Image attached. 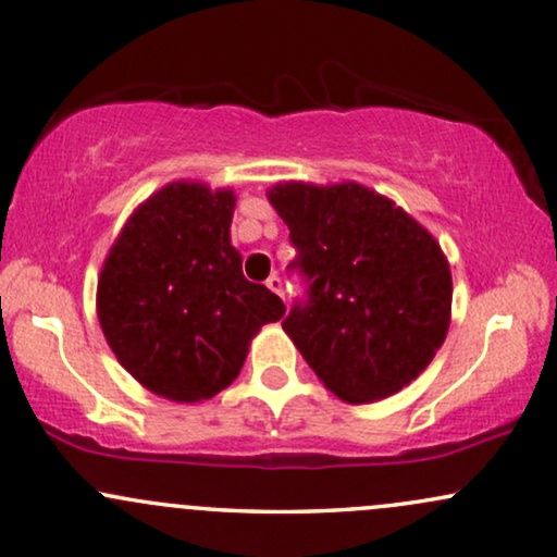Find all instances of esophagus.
<instances>
[{
	"instance_id": "obj_1",
	"label": "esophagus",
	"mask_w": 557,
	"mask_h": 557,
	"mask_svg": "<svg viewBox=\"0 0 557 557\" xmlns=\"http://www.w3.org/2000/svg\"><path fill=\"white\" fill-rule=\"evenodd\" d=\"M268 287L272 289V293L275 295H280V297H285V287H282V280L277 277V275H272L270 280H268Z\"/></svg>"
}]
</instances>
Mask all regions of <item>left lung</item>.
Returning <instances> with one entry per match:
<instances>
[{
    "mask_svg": "<svg viewBox=\"0 0 557 557\" xmlns=\"http://www.w3.org/2000/svg\"><path fill=\"white\" fill-rule=\"evenodd\" d=\"M268 197L297 252L287 270L308 285L282 320L308 366L348 404L409 386L449 331L451 272L438 242L356 182H287Z\"/></svg>",
    "mask_w": 557,
    "mask_h": 557,
    "instance_id": "8db88e82",
    "label": "left lung"
}]
</instances>
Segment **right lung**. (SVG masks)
<instances>
[{"instance_id": "1", "label": "right lung", "mask_w": 557, "mask_h": 557, "mask_svg": "<svg viewBox=\"0 0 557 557\" xmlns=\"http://www.w3.org/2000/svg\"><path fill=\"white\" fill-rule=\"evenodd\" d=\"M230 189L174 182L133 211L103 262L98 320L140 386L199 404L230 386L249 341L285 315L275 293L242 275L230 242Z\"/></svg>"}]
</instances>
